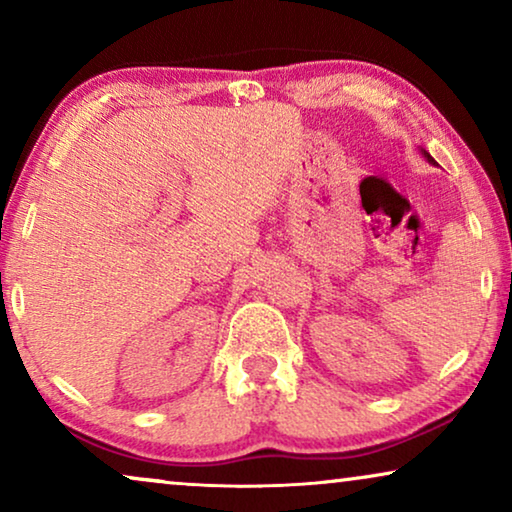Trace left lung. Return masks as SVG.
Segmentation results:
<instances>
[{
  "label": "left lung",
  "instance_id": "obj_1",
  "mask_svg": "<svg viewBox=\"0 0 512 512\" xmlns=\"http://www.w3.org/2000/svg\"><path fill=\"white\" fill-rule=\"evenodd\" d=\"M422 156H424L426 160H429V163H431V165H436V160H433V158H431V153H426V151L422 149Z\"/></svg>",
  "mask_w": 512,
  "mask_h": 512
}]
</instances>
